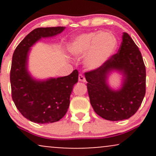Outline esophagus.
<instances>
[{
	"label": "esophagus",
	"mask_w": 156,
	"mask_h": 156,
	"mask_svg": "<svg viewBox=\"0 0 156 156\" xmlns=\"http://www.w3.org/2000/svg\"><path fill=\"white\" fill-rule=\"evenodd\" d=\"M78 80H79V81L85 82L86 81L85 77H84L82 74H80L79 76H78Z\"/></svg>",
	"instance_id": "1"
}]
</instances>
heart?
Segmentation results:
<instances>
[{
  "label": "heart",
  "instance_id": "obj_1",
  "mask_svg": "<svg viewBox=\"0 0 156 156\" xmlns=\"http://www.w3.org/2000/svg\"><path fill=\"white\" fill-rule=\"evenodd\" d=\"M117 46V38L110 32H90L76 37L69 46V50L77 56L87 54L85 64L93 69L108 61L115 52Z\"/></svg>",
  "mask_w": 156,
  "mask_h": 156
}]
</instances>
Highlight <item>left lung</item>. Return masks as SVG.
Returning <instances> with one entry per match:
<instances>
[{"instance_id":"left-lung-1","label":"left lung","mask_w":156,"mask_h":156,"mask_svg":"<svg viewBox=\"0 0 156 156\" xmlns=\"http://www.w3.org/2000/svg\"><path fill=\"white\" fill-rule=\"evenodd\" d=\"M113 69L124 74L123 87L113 91L106 83ZM90 103L95 113L110 121L127 119L133 115L146 92V69L139 48L131 37L123 33L119 51L97 69L84 73Z\"/></svg>"}]
</instances>
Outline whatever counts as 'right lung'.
Instances as JSON below:
<instances>
[{
	"mask_svg": "<svg viewBox=\"0 0 156 156\" xmlns=\"http://www.w3.org/2000/svg\"><path fill=\"white\" fill-rule=\"evenodd\" d=\"M64 27L37 28L30 32L15 50L10 70L12 97L21 114L33 122L44 124L59 121L69 105L73 86L78 82V72L69 76L37 81L27 70L30 48L42 37H53Z\"/></svg>",
	"mask_w": 156,
	"mask_h": 156,
	"instance_id": "right-lung-1",
	"label": "right lung"
}]
</instances>
